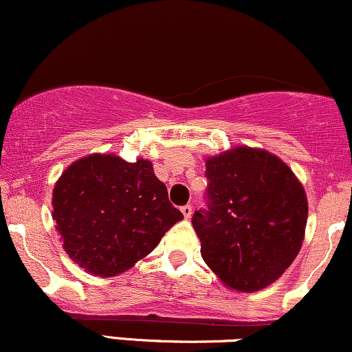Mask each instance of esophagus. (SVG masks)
<instances>
[{"label":"esophagus","instance_id":"obj_1","mask_svg":"<svg viewBox=\"0 0 352 352\" xmlns=\"http://www.w3.org/2000/svg\"><path fill=\"white\" fill-rule=\"evenodd\" d=\"M182 213H184V217H185V218H190V217H192V213H193L192 205H184V207H182Z\"/></svg>","mask_w":352,"mask_h":352}]
</instances>
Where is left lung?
Listing matches in <instances>:
<instances>
[{"label":"left lung","mask_w":352,"mask_h":352,"mask_svg":"<svg viewBox=\"0 0 352 352\" xmlns=\"http://www.w3.org/2000/svg\"><path fill=\"white\" fill-rule=\"evenodd\" d=\"M205 177L207 208L192 217L201 258L232 289L266 288L301 250L305 190L278 157L250 147L208 159Z\"/></svg>","instance_id":"obj_1"}]
</instances>
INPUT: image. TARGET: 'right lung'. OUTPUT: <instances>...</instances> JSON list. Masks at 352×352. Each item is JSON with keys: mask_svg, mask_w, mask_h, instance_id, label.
I'll use <instances>...</instances> for the list:
<instances>
[{"mask_svg": "<svg viewBox=\"0 0 352 352\" xmlns=\"http://www.w3.org/2000/svg\"><path fill=\"white\" fill-rule=\"evenodd\" d=\"M52 208L66 253L99 276L132 268L184 218L148 160L129 164L98 153L60 175Z\"/></svg>", "mask_w": 352, "mask_h": 352, "instance_id": "obj_1", "label": "right lung"}]
</instances>
